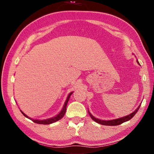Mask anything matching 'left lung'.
<instances>
[{"label": "left lung", "mask_w": 154, "mask_h": 154, "mask_svg": "<svg viewBox=\"0 0 154 154\" xmlns=\"http://www.w3.org/2000/svg\"><path fill=\"white\" fill-rule=\"evenodd\" d=\"M137 62L139 64V62ZM140 105L139 106V107H138L136 110H135L133 113H132L131 114L128 115V116H125L123 117V118H119V119H113V120H109V121H105V120H100V119H96V118H94L92 114L90 113V111H88V113H89V115L91 117V118H92L94 121L97 122L98 124H102V125H105V126H117V125H119V124H122V123H124L125 122H127L130 120V119H132L133 117L135 116V114L137 113V111H139V109L140 108Z\"/></svg>", "instance_id": "left-lung-1"}]
</instances>
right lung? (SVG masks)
<instances>
[{
  "instance_id": "add662e5",
  "label": "right lung",
  "mask_w": 154,
  "mask_h": 154,
  "mask_svg": "<svg viewBox=\"0 0 154 154\" xmlns=\"http://www.w3.org/2000/svg\"><path fill=\"white\" fill-rule=\"evenodd\" d=\"M73 92H71L69 94V96H68V97L66 98V101H65V103H64V105L63 106V108H62V111H60V113L58 115H57V116L56 117H54V118H50V119H45V120H38V119H31L30 118H28V117L26 116V115L24 114V113L22 111H20L21 112H22V113L24 115V116L26 117V118H27L28 119H31V120H32V122H35V123L36 124H52V123H54V122H56L57 121H58L59 119H62V118H63L64 114H65V112H66V105H67V103H68V101H69V98L70 96H71Z\"/></svg>"
}]
</instances>
